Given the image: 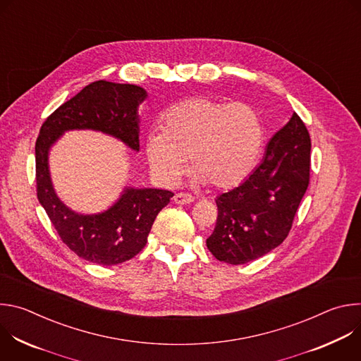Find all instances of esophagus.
<instances>
[{
	"mask_svg": "<svg viewBox=\"0 0 361 361\" xmlns=\"http://www.w3.org/2000/svg\"><path fill=\"white\" fill-rule=\"evenodd\" d=\"M173 200H174L176 204H191L194 201V197L191 194H187V192H177L173 197Z\"/></svg>",
	"mask_w": 361,
	"mask_h": 361,
	"instance_id": "obj_1",
	"label": "esophagus"
}]
</instances>
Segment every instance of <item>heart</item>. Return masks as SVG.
Wrapping results in <instances>:
<instances>
[{
    "instance_id": "1",
    "label": "heart",
    "mask_w": 361,
    "mask_h": 361,
    "mask_svg": "<svg viewBox=\"0 0 361 361\" xmlns=\"http://www.w3.org/2000/svg\"><path fill=\"white\" fill-rule=\"evenodd\" d=\"M161 128L145 135L144 149L152 176L166 185L181 180L190 157L197 183L233 188L252 171L264 144L263 123L252 107L209 97L170 107Z\"/></svg>"
}]
</instances>
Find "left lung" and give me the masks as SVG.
<instances>
[{
	"instance_id": "8db88e82",
	"label": "left lung",
	"mask_w": 361,
	"mask_h": 361,
	"mask_svg": "<svg viewBox=\"0 0 361 361\" xmlns=\"http://www.w3.org/2000/svg\"><path fill=\"white\" fill-rule=\"evenodd\" d=\"M310 135L293 113L267 144L262 163L217 197V224L207 238L217 260L245 264L286 240L310 180Z\"/></svg>"
}]
</instances>
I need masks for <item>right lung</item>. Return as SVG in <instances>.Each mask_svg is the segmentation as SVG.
<instances>
[{"label": "right lung", "instance_id": "add662e5", "mask_svg": "<svg viewBox=\"0 0 361 361\" xmlns=\"http://www.w3.org/2000/svg\"><path fill=\"white\" fill-rule=\"evenodd\" d=\"M145 98L142 87L95 81L64 102L39 130L35 142L38 201L61 240L90 263L114 266L133 259L147 244L154 220L174 194L160 188L124 187L107 210L77 213L56 192L48 164L49 151L67 131L74 130L107 134L140 151L138 107Z\"/></svg>", "mask_w": 361, "mask_h": 361}]
</instances>
